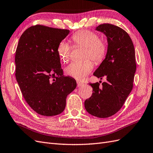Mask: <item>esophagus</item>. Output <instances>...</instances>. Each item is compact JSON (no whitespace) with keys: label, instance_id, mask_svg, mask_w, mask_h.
<instances>
[{"label":"esophagus","instance_id":"obj_1","mask_svg":"<svg viewBox=\"0 0 153 153\" xmlns=\"http://www.w3.org/2000/svg\"><path fill=\"white\" fill-rule=\"evenodd\" d=\"M76 83H77V87H78V88H80L81 86H82V85H84L83 84L81 83V82H79L78 81L76 82Z\"/></svg>","mask_w":153,"mask_h":153}]
</instances>
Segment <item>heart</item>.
Returning a JSON list of instances; mask_svg holds the SVG:
<instances>
[{"label": "heart", "mask_w": 153, "mask_h": 153, "mask_svg": "<svg viewBox=\"0 0 153 153\" xmlns=\"http://www.w3.org/2000/svg\"><path fill=\"white\" fill-rule=\"evenodd\" d=\"M71 40L76 46L85 49V58H89L94 63L99 64L105 59L108 51L106 40L100 39L95 32L83 30L76 32L71 36ZM72 48L69 44L62 41L57 48V53L60 60L66 63L71 57ZM93 64L89 59L82 62H72L65 69V73L78 80L85 79L92 71Z\"/></svg>", "instance_id": "b5f03b06"}]
</instances>
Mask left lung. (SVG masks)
I'll return each mask as SVG.
<instances>
[{
	"instance_id": "1",
	"label": "left lung",
	"mask_w": 153,
	"mask_h": 153,
	"mask_svg": "<svg viewBox=\"0 0 153 153\" xmlns=\"http://www.w3.org/2000/svg\"><path fill=\"white\" fill-rule=\"evenodd\" d=\"M96 30L107 36L108 51L93 75L100 79L106 76L107 82L102 85L100 82L89 84L93 93L84 105L93 116L108 118L122 108L133 89L137 69L135 51L131 37L121 27L102 24Z\"/></svg>"
}]
</instances>
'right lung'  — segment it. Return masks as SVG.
<instances>
[{
    "label": "right lung",
    "instance_id": "1",
    "mask_svg": "<svg viewBox=\"0 0 153 153\" xmlns=\"http://www.w3.org/2000/svg\"><path fill=\"white\" fill-rule=\"evenodd\" d=\"M69 30L35 25L20 36L16 49L15 76L25 100L46 117L62 113L68 94L76 88L73 78L64 76L57 53Z\"/></svg>",
    "mask_w": 153,
    "mask_h": 153
}]
</instances>
